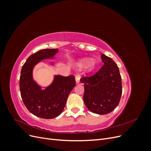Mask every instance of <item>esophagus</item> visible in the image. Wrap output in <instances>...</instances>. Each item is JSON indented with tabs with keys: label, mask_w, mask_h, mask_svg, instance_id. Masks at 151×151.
I'll return each mask as SVG.
<instances>
[{
	"label": "esophagus",
	"mask_w": 151,
	"mask_h": 151,
	"mask_svg": "<svg viewBox=\"0 0 151 151\" xmlns=\"http://www.w3.org/2000/svg\"><path fill=\"white\" fill-rule=\"evenodd\" d=\"M80 79H81V76L80 74H77L76 76V83L78 84L80 82Z\"/></svg>",
	"instance_id": "1"
}]
</instances>
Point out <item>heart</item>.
<instances>
[{"label": "heart", "instance_id": "heart-1", "mask_svg": "<svg viewBox=\"0 0 151 151\" xmlns=\"http://www.w3.org/2000/svg\"><path fill=\"white\" fill-rule=\"evenodd\" d=\"M88 62V59H86V58L83 59V60H81V62L79 63V67H84ZM94 67H95V63L94 62H90L88 64V69L89 70H92L94 69Z\"/></svg>", "mask_w": 151, "mask_h": 151}]
</instances>
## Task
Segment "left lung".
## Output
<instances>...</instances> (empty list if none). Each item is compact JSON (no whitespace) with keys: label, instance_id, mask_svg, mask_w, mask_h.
<instances>
[{"label":"left lung","instance_id":"left-lung-1","mask_svg":"<svg viewBox=\"0 0 151 151\" xmlns=\"http://www.w3.org/2000/svg\"><path fill=\"white\" fill-rule=\"evenodd\" d=\"M104 65L92 76L81 78L84 83V104L89 111L99 115L111 113L119 104L122 94V77L111 58L101 55Z\"/></svg>","mask_w":151,"mask_h":151}]
</instances>
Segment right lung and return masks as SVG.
<instances>
[{
    "mask_svg": "<svg viewBox=\"0 0 151 151\" xmlns=\"http://www.w3.org/2000/svg\"><path fill=\"white\" fill-rule=\"evenodd\" d=\"M57 52V49L39 50L28 58L21 72L19 88L22 101L30 113L45 119H52L60 115L68 94L76 86L74 76H55L53 83L44 90L33 80L34 66L40 60L53 57Z\"/></svg>",
    "mask_w": 151,
    "mask_h": 151,
    "instance_id": "obj_1",
    "label": "right lung"
}]
</instances>
